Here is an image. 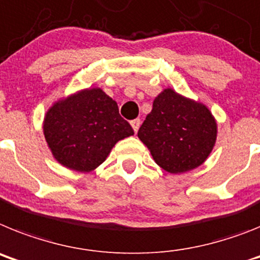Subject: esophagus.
Listing matches in <instances>:
<instances>
[{
    "label": "esophagus",
    "mask_w": 260,
    "mask_h": 260,
    "mask_svg": "<svg viewBox=\"0 0 260 260\" xmlns=\"http://www.w3.org/2000/svg\"><path fill=\"white\" fill-rule=\"evenodd\" d=\"M140 124H141L140 119H135V120L131 121V125H132V128H133V131H135V132H137V131H139Z\"/></svg>",
    "instance_id": "obj_1"
}]
</instances>
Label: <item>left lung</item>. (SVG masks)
<instances>
[{
    "mask_svg": "<svg viewBox=\"0 0 260 260\" xmlns=\"http://www.w3.org/2000/svg\"><path fill=\"white\" fill-rule=\"evenodd\" d=\"M216 135V121L208 108L171 89L154 99L137 133L155 164L171 174L200 166L212 152Z\"/></svg>",
    "mask_w": 260,
    "mask_h": 260,
    "instance_id": "left-lung-1",
    "label": "left lung"
}]
</instances>
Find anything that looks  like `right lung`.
<instances>
[{"label":"right lung","instance_id":"obj_1","mask_svg":"<svg viewBox=\"0 0 260 260\" xmlns=\"http://www.w3.org/2000/svg\"><path fill=\"white\" fill-rule=\"evenodd\" d=\"M43 129L56 159L77 171L94 170L119 140L133 135L117 103L101 89L85 90L52 106Z\"/></svg>","mask_w":260,"mask_h":260}]
</instances>
